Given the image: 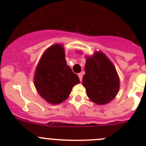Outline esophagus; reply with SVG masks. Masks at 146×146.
<instances>
[{"label":"esophagus","instance_id":"1","mask_svg":"<svg viewBox=\"0 0 146 146\" xmlns=\"http://www.w3.org/2000/svg\"><path fill=\"white\" fill-rule=\"evenodd\" d=\"M78 77H79V78H80V80L82 81V73H80V74H78Z\"/></svg>","mask_w":146,"mask_h":146}]
</instances>
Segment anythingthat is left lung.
<instances>
[{
    "label": "left lung",
    "mask_w": 146,
    "mask_h": 146,
    "mask_svg": "<svg viewBox=\"0 0 146 146\" xmlns=\"http://www.w3.org/2000/svg\"><path fill=\"white\" fill-rule=\"evenodd\" d=\"M86 58L82 86L88 97L99 105L108 104L119 91L120 80L115 67L105 54L99 51Z\"/></svg>",
    "instance_id": "1"
}]
</instances>
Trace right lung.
Here are the masks:
<instances>
[{
  "label": "right lung",
  "mask_w": 146,
  "mask_h": 146,
  "mask_svg": "<svg viewBox=\"0 0 146 146\" xmlns=\"http://www.w3.org/2000/svg\"><path fill=\"white\" fill-rule=\"evenodd\" d=\"M33 82L41 97L50 104H60L69 97L80 79L66 64L63 45L55 44L45 50L35 70Z\"/></svg>",
  "instance_id": "add662e5"
}]
</instances>
